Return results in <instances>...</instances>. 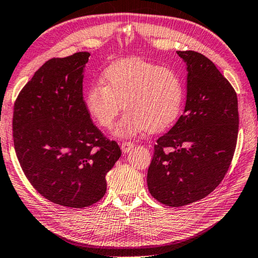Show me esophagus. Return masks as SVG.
<instances>
[{"label": "esophagus", "instance_id": "34e87169", "mask_svg": "<svg viewBox=\"0 0 258 258\" xmlns=\"http://www.w3.org/2000/svg\"><path fill=\"white\" fill-rule=\"evenodd\" d=\"M133 147H134V144L132 142H123L122 145H121V149H122V152L124 154L128 153Z\"/></svg>", "mask_w": 258, "mask_h": 258}]
</instances>
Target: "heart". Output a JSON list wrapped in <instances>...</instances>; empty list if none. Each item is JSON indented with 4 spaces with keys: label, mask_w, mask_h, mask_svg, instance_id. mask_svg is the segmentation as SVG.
Wrapping results in <instances>:
<instances>
[{
    "label": "heart",
    "mask_w": 258,
    "mask_h": 258,
    "mask_svg": "<svg viewBox=\"0 0 258 258\" xmlns=\"http://www.w3.org/2000/svg\"><path fill=\"white\" fill-rule=\"evenodd\" d=\"M102 82L88 89L87 109L100 126L110 128L124 105L127 112L115 126L117 136L131 137L147 128L156 133L180 113L182 83L170 68L140 58L122 59L103 71Z\"/></svg>",
    "instance_id": "1"
}]
</instances>
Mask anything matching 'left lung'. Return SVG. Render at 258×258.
Masks as SVG:
<instances>
[{"mask_svg": "<svg viewBox=\"0 0 258 258\" xmlns=\"http://www.w3.org/2000/svg\"><path fill=\"white\" fill-rule=\"evenodd\" d=\"M187 63L183 114L154 146L147 171L151 195L163 205L183 207L210 195L223 180L236 147L235 90L202 53L177 51Z\"/></svg>", "mask_w": 258, "mask_h": 258, "instance_id": "obj_1", "label": "left lung"}]
</instances>
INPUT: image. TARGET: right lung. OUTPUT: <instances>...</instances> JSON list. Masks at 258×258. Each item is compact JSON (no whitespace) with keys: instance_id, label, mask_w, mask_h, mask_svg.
<instances>
[{"instance_id":"right-lung-1","label":"right lung","mask_w":258,"mask_h":258,"mask_svg":"<svg viewBox=\"0 0 258 258\" xmlns=\"http://www.w3.org/2000/svg\"><path fill=\"white\" fill-rule=\"evenodd\" d=\"M87 51L52 58L14 103L13 141L28 181L47 200L86 208L106 192L105 176L122 155L93 124L82 94Z\"/></svg>"}]
</instances>
